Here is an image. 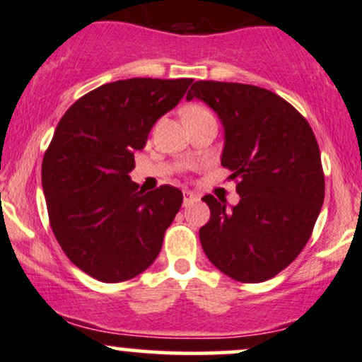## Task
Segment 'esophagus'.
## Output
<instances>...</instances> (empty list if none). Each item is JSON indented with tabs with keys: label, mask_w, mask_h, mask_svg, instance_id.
<instances>
[{
	"label": "esophagus",
	"mask_w": 362,
	"mask_h": 362,
	"mask_svg": "<svg viewBox=\"0 0 362 362\" xmlns=\"http://www.w3.org/2000/svg\"><path fill=\"white\" fill-rule=\"evenodd\" d=\"M198 200V197L194 193H192V192H185L182 193V205H189V203H193V202H197Z\"/></svg>",
	"instance_id": "esophagus-1"
}]
</instances>
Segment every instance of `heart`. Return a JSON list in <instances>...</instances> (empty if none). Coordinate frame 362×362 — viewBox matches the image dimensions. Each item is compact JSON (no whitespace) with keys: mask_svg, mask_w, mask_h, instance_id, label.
<instances>
[{"mask_svg":"<svg viewBox=\"0 0 362 362\" xmlns=\"http://www.w3.org/2000/svg\"><path fill=\"white\" fill-rule=\"evenodd\" d=\"M214 116L210 112L209 107H205L203 104H189L182 109V121L186 119H200V117Z\"/></svg>","mask_w":362,"mask_h":362,"instance_id":"heart-1","label":"heart"}]
</instances>
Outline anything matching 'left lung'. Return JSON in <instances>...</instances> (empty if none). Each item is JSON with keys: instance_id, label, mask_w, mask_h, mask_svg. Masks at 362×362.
<instances>
[{"instance_id": "1", "label": "left lung", "mask_w": 362, "mask_h": 362, "mask_svg": "<svg viewBox=\"0 0 362 362\" xmlns=\"http://www.w3.org/2000/svg\"><path fill=\"white\" fill-rule=\"evenodd\" d=\"M193 97L224 124L222 165L241 198L230 209L212 194L202 198L210 209L200 229L203 251L238 282L269 280L298 258L322 210L318 141L294 105L257 85L200 80L186 99Z\"/></svg>"}]
</instances>
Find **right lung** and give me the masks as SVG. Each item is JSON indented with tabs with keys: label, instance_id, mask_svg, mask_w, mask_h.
<instances>
[{
	"label": "right lung",
	"instance_id": "1",
	"mask_svg": "<svg viewBox=\"0 0 362 362\" xmlns=\"http://www.w3.org/2000/svg\"><path fill=\"white\" fill-rule=\"evenodd\" d=\"M192 78H128L100 85L64 112L42 159L49 224L73 265L116 284L147 270L160 253L182 193L141 192L129 177L135 152Z\"/></svg>",
	"mask_w": 362,
	"mask_h": 362
}]
</instances>
